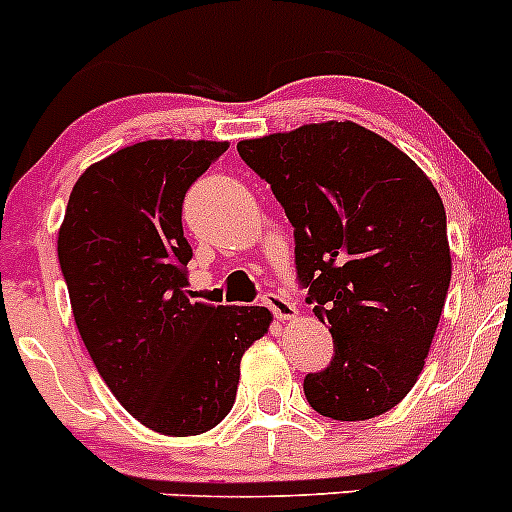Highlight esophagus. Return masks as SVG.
Returning a JSON list of instances; mask_svg holds the SVG:
<instances>
[{
  "label": "esophagus",
  "instance_id": "esophagus-1",
  "mask_svg": "<svg viewBox=\"0 0 512 512\" xmlns=\"http://www.w3.org/2000/svg\"><path fill=\"white\" fill-rule=\"evenodd\" d=\"M265 305L272 310V315H275V318H280V321H293L295 315H298V308H295V305L290 303L283 293H267Z\"/></svg>",
  "mask_w": 512,
  "mask_h": 512
}]
</instances>
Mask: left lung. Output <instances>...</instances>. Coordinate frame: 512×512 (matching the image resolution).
Wrapping results in <instances>:
<instances>
[{"instance_id":"left-lung-1","label":"left lung","mask_w":512,"mask_h":512,"mask_svg":"<svg viewBox=\"0 0 512 512\" xmlns=\"http://www.w3.org/2000/svg\"><path fill=\"white\" fill-rule=\"evenodd\" d=\"M237 151L295 229L308 303L333 336L303 381L323 417L364 422L417 384L452 278L444 204L401 148L353 121L245 138Z\"/></svg>"}]
</instances>
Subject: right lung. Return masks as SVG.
I'll return each instance as SVG.
<instances>
[{
  "label": "right lung",
  "instance_id": "1",
  "mask_svg": "<svg viewBox=\"0 0 512 512\" xmlns=\"http://www.w3.org/2000/svg\"><path fill=\"white\" fill-rule=\"evenodd\" d=\"M227 141L151 138L90 164L57 232L75 326L121 407L143 427L191 437L217 427L240 361L267 333L260 305H212L186 293L191 247L184 194Z\"/></svg>",
  "mask_w": 512,
  "mask_h": 512
}]
</instances>
